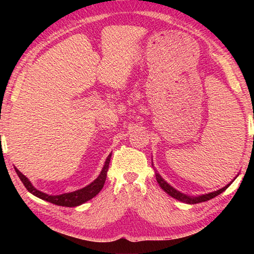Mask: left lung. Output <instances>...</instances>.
I'll return each mask as SVG.
<instances>
[{"mask_svg":"<svg viewBox=\"0 0 254 254\" xmlns=\"http://www.w3.org/2000/svg\"><path fill=\"white\" fill-rule=\"evenodd\" d=\"M152 167H153V165H152ZM154 171H156V173H154V174H156V179H157V182L159 184V186H160L163 189V190H165L169 196L174 197L175 199L180 200V201H183V203H186V204L203 203V201H206V200H209V199L214 198V197H216L217 195L222 194L223 191H225L226 189L230 187V185L233 183L234 179H235L234 178L231 183L227 184L226 186H224L223 188L218 189V190H215V191H212V192H208V194H204V195H199V196H189V195L184 194V192H182V191L177 190V189L174 188L173 186H171V185H169L168 183H167L166 180L161 177V175L159 174L156 169H154Z\"/></svg>","mask_w":254,"mask_h":254,"instance_id":"1","label":"left lung"}]
</instances>
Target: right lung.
<instances>
[{
	"instance_id": "right-lung-1",
	"label": "right lung",
	"mask_w": 254,
	"mask_h": 254,
	"mask_svg": "<svg viewBox=\"0 0 254 254\" xmlns=\"http://www.w3.org/2000/svg\"><path fill=\"white\" fill-rule=\"evenodd\" d=\"M112 153H110L107 156L106 160L104 162V167L101 171V174L98 175V177L92 182L87 186L84 188H80L78 190L71 191V192H65V194L62 195H48L46 192H42L40 190L33 186L31 182L25 177V176L20 173V171L15 169V173L18 174L19 178L21 179V182L23 183L24 187L28 189V190L31 192L32 195H34L38 198L44 199L46 201H49V203H53L55 205L58 206H65V207H75V206H79L81 204L86 203V201L92 199L93 197H95L98 192L102 190L103 186H104L105 180H106V175H107V170H109V166H110V160H111Z\"/></svg>"
}]
</instances>
